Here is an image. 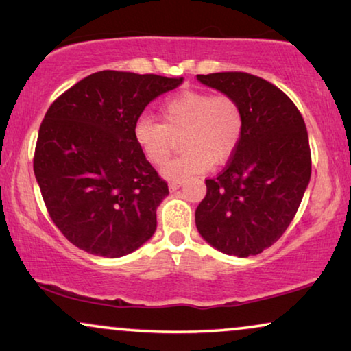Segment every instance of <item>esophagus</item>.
<instances>
[{"mask_svg": "<svg viewBox=\"0 0 351 351\" xmlns=\"http://www.w3.org/2000/svg\"><path fill=\"white\" fill-rule=\"evenodd\" d=\"M182 184V181H180V180H178V181H170V184H169V187H170V189L171 191H176L178 189V187H180Z\"/></svg>", "mask_w": 351, "mask_h": 351, "instance_id": "1", "label": "esophagus"}]
</instances>
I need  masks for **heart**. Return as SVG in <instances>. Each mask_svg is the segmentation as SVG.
<instances>
[{"label": "heart", "mask_w": 351, "mask_h": 351, "mask_svg": "<svg viewBox=\"0 0 351 351\" xmlns=\"http://www.w3.org/2000/svg\"><path fill=\"white\" fill-rule=\"evenodd\" d=\"M159 112L162 122L140 117L133 138L151 164L164 165L175 149V138L181 136L184 151L164 167V175L171 180L229 160L243 135V110L227 93L181 90L167 98Z\"/></svg>", "instance_id": "heart-1"}]
</instances>
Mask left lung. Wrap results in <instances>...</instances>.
I'll return each instance as SVG.
<instances>
[{"instance_id":"obj_1","label":"left lung","mask_w":351,"mask_h":351,"mask_svg":"<svg viewBox=\"0 0 351 351\" xmlns=\"http://www.w3.org/2000/svg\"><path fill=\"white\" fill-rule=\"evenodd\" d=\"M197 79L234 97L245 117L226 169L205 180L197 229L226 254L256 256L285 234L302 202L312 175L307 128L293 100L263 77L226 71Z\"/></svg>"}]
</instances>
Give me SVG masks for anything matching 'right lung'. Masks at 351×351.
<instances>
[{
    "label": "right lung",
    "instance_id": "right-lung-1",
    "mask_svg": "<svg viewBox=\"0 0 351 351\" xmlns=\"http://www.w3.org/2000/svg\"><path fill=\"white\" fill-rule=\"evenodd\" d=\"M181 82L105 70L49 106L33 170L52 223L77 248L121 258L154 234L169 184L138 147L133 127L147 103Z\"/></svg>",
    "mask_w": 351,
    "mask_h": 351
}]
</instances>
